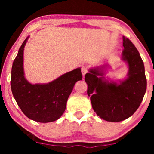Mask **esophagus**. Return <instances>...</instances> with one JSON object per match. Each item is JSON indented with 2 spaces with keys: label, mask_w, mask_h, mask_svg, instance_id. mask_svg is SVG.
I'll return each mask as SVG.
<instances>
[{
  "label": "esophagus",
  "mask_w": 154,
  "mask_h": 154,
  "mask_svg": "<svg viewBox=\"0 0 154 154\" xmlns=\"http://www.w3.org/2000/svg\"><path fill=\"white\" fill-rule=\"evenodd\" d=\"M81 71H82V74L83 75V77H84L85 75H86V73L88 72V66H82V68H81Z\"/></svg>",
  "instance_id": "esophagus-1"
}]
</instances>
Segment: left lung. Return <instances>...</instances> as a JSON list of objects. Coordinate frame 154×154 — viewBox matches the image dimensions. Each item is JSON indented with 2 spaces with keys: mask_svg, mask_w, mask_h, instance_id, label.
Masks as SVG:
<instances>
[{
  "mask_svg": "<svg viewBox=\"0 0 154 154\" xmlns=\"http://www.w3.org/2000/svg\"><path fill=\"white\" fill-rule=\"evenodd\" d=\"M122 60L127 63L128 72L122 80L106 77L108 63L91 68L85 75L88 95L92 107L100 119L118 122L130 117L138 109L147 88L144 63L138 51L123 36Z\"/></svg>",
  "mask_w": 154,
  "mask_h": 154,
  "instance_id": "left-lung-1",
  "label": "left lung"
}]
</instances>
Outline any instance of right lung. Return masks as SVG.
Returning a JSON list of instances; mask_svg holds the SVG:
<instances>
[{"label":"right lung","mask_w":154,"mask_h":154,"mask_svg":"<svg viewBox=\"0 0 154 154\" xmlns=\"http://www.w3.org/2000/svg\"><path fill=\"white\" fill-rule=\"evenodd\" d=\"M29 36L19 48L11 69V88L17 104L29 119L47 123L59 119L64 112L74 85L82 80L81 68L63 74L48 83L32 84L24 71V50Z\"/></svg>","instance_id":"obj_1"}]
</instances>
